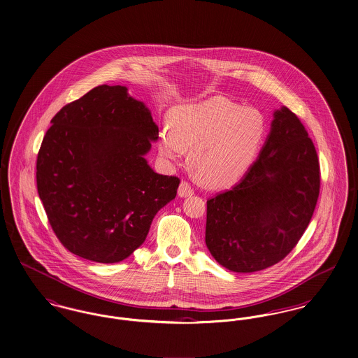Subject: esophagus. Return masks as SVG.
I'll list each match as a JSON object with an SVG mask.
<instances>
[{
	"instance_id": "obj_1",
	"label": "esophagus",
	"mask_w": 358,
	"mask_h": 358,
	"mask_svg": "<svg viewBox=\"0 0 358 358\" xmlns=\"http://www.w3.org/2000/svg\"><path fill=\"white\" fill-rule=\"evenodd\" d=\"M178 194L182 196V198H186V196H191L194 195V188L192 186L187 182V180H182L179 189H178Z\"/></svg>"
}]
</instances>
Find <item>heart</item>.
Instances as JSON below:
<instances>
[{"instance_id": "obj_1", "label": "heart", "mask_w": 358, "mask_h": 358, "mask_svg": "<svg viewBox=\"0 0 358 358\" xmlns=\"http://www.w3.org/2000/svg\"><path fill=\"white\" fill-rule=\"evenodd\" d=\"M170 120L171 127L160 132V154L180 160L191 147L192 170L211 187L235 183L249 169L266 132L261 112L242 108L224 97L176 107Z\"/></svg>"}]
</instances>
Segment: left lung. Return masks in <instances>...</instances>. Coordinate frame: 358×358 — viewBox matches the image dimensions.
<instances>
[{
	"instance_id": "left-lung-1",
	"label": "left lung",
	"mask_w": 358,
	"mask_h": 358,
	"mask_svg": "<svg viewBox=\"0 0 358 358\" xmlns=\"http://www.w3.org/2000/svg\"><path fill=\"white\" fill-rule=\"evenodd\" d=\"M321 185L320 160L294 112L274 113L270 135L249 171L207 201L206 245L235 273L280 262L310 223Z\"/></svg>"
}]
</instances>
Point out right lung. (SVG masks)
<instances>
[{
	"instance_id": "right-lung-1",
	"label": "right lung",
	"mask_w": 358,
	"mask_h": 358,
	"mask_svg": "<svg viewBox=\"0 0 358 358\" xmlns=\"http://www.w3.org/2000/svg\"><path fill=\"white\" fill-rule=\"evenodd\" d=\"M159 128L122 85H99L52 119L37 163V191L62 246L99 264L128 258L156 213L176 196L178 176L144 159Z\"/></svg>"
}]
</instances>
